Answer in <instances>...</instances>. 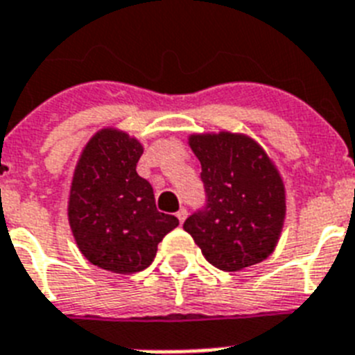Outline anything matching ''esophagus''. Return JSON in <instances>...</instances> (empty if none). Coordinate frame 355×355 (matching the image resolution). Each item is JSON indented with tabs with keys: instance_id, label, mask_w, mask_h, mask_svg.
Wrapping results in <instances>:
<instances>
[{
	"instance_id": "esophagus-1",
	"label": "esophagus",
	"mask_w": 355,
	"mask_h": 355,
	"mask_svg": "<svg viewBox=\"0 0 355 355\" xmlns=\"http://www.w3.org/2000/svg\"><path fill=\"white\" fill-rule=\"evenodd\" d=\"M187 216H189V212H187V209H181L180 212L175 214V218L180 219V223H183L184 219H187Z\"/></svg>"
}]
</instances>
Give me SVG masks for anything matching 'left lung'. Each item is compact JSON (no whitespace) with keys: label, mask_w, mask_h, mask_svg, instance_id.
<instances>
[{"label":"left lung","mask_w":355,"mask_h":355,"mask_svg":"<svg viewBox=\"0 0 355 355\" xmlns=\"http://www.w3.org/2000/svg\"><path fill=\"white\" fill-rule=\"evenodd\" d=\"M189 145L201 163L207 205L183 228L219 270L237 272L261 263L276 248L285 223L279 171L245 134H192Z\"/></svg>","instance_id":"8db88e82"}]
</instances>
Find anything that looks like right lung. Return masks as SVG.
<instances>
[{"label": "right lung", "mask_w": 355, "mask_h": 355, "mask_svg": "<svg viewBox=\"0 0 355 355\" xmlns=\"http://www.w3.org/2000/svg\"><path fill=\"white\" fill-rule=\"evenodd\" d=\"M143 145L118 128H101L85 145L69 196L76 245L92 265L116 274L145 270L180 221L156 209L152 184L137 175Z\"/></svg>", "instance_id": "add662e5"}]
</instances>
